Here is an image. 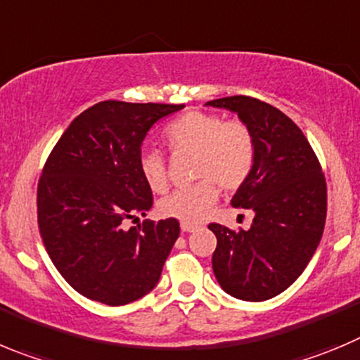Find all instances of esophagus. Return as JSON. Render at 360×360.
Wrapping results in <instances>:
<instances>
[{
  "instance_id": "1",
  "label": "esophagus",
  "mask_w": 360,
  "mask_h": 360,
  "mask_svg": "<svg viewBox=\"0 0 360 360\" xmlns=\"http://www.w3.org/2000/svg\"><path fill=\"white\" fill-rule=\"evenodd\" d=\"M197 229H199V226H193V224H181V231L183 233H193Z\"/></svg>"
}]
</instances>
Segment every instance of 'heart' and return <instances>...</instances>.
<instances>
[{"label":"heart","mask_w":360,"mask_h":360,"mask_svg":"<svg viewBox=\"0 0 360 360\" xmlns=\"http://www.w3.org/2000/svg\"><path fill=\"white\" fill-rule=\"evenodd\" d=\"M163 136L172 153H191L195 156L193 176L202 179L160 200L158 211L165 218H176L183 224H199L218 199L214 183L224 190H236L254 169V134L240 120H224L217 113L188 110L167 124ZM139 167L143 181L154 193L167 190V161L158 150H142Z\"/></svg>","instance_id":"1"}]
</instances>
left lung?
Segmentation results:
<instances>
[{
  "label": "left lung",
  "instance_id": "1",
  "mask_svg": "<svg viewBox=\"0 0 360 360\" xmlns=\"http://www.w3.org/2000/svg\"><path fill=\"white\" fill-rule=\"evenodd\" d=\"M206 104L236 113L256 142L254 169L231 200L254 211V220L247 231L210 224L214 277L231 297L268 300L288 290L316 252L327 218L325 176L300 127L271 104L248 96Z\"/></svg>",
  "mask_w": 360,
  "mask_h": 360
}]
</instances>
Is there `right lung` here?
<instances>
[{"instance_id": "obj_1", "label": "right lung", "mask_w": 360, "mask_h": 360, "mask_svg": "<svg viewBox=\"0 0 360 360\" xmlns=\"http://www.w3.org/2000/svg\"><path fill=\"white\" fill-rule=\"evenodd\" d=\"M184 104L103 101L70 122L44 165L37 217L44 247L74 290L124 305L154 290L179 236L176 218L126 229L153 191L139 158L150 127Z\"/></svg>"}]
</instances>
